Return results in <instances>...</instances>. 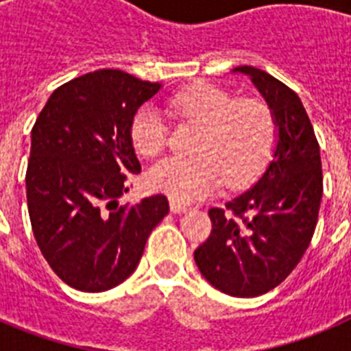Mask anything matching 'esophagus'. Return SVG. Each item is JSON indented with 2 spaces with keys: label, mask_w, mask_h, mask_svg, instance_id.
<instances>
[{
  "label": "esophagus",
  "mask_w": 351,
  "mask_h": 351,
  "mask_svg": "<svg viewBox=\"0 0 351 351\" xmlns=\"http://www.w3.org/2000/svg\"><path fill=\"white\" fill-rule=\"evenodd\" d=\"M170 210H172L173 214H182L188 210V207L184 206V204L181 202H176V200H170Z\"/></svg>",
  "instance_id": "1"
}]
</instances>
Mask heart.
Listing matches in <instances>:
<instances>
[{
  "mask_svg": "<svg viewBox=\"0 0 351 351\" xmlns=\"http://www.w3.org/2000/svg\"><path fill=\"white\" fill-rule=\"evenodd\" d=\"M172 117L200 126L193 158H163L149 167L145 184L176 202H195L218 191L221 182L243 188L265 169L278 138L274 114L258 100H235L230 93L197 84L167 100ZM130 142L141 156H156L169 132L156 110L141 107L128 128Z\"/></svg>",
  "mask_w": 351,
  "mask_h": 351,
  "instance_id": "obj_1",
  "label": "heart"
}]
</instances>
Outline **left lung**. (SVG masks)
<instances>
[{
  "instance_id": "left-lung-1",
  "label": "left lung",
  "mask_w": 351,
  "mask_h": 351,
  "mask_svg": "<svg viewBox=\"0 0 351 351\" xmlns=\"http://www.w3.org/2000/svg\"><path fill=\"white\" fill-rule=\"evenodd\" d=\"M251 77L274 114V160L253 188L213 207V230L195 250L202 276L232 297H258L283 283L315 234L322 193L320 145L302 101L287 84L253 66Z\"/></svg>"
}]
</instances>
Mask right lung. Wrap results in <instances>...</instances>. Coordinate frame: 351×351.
Masks as SVG:
<instances>
[{
    "mask_svg": "<svg viewBox=\"0 0 351 351\" xmlns=\"http://www.w3.org/2000/svg\"><path fill=\"white\" fill-rule=\"evenodd\" d=\"M160 88L121 70L91 71L56 89L31 130V228L43 258L75 290L123 283L169 213L165 195L117 204L130 176L141 172L130 121Z\"/></svg>",
    "mask_w": 351,
    "mask_h": 351,
    "instance_id": "1",
    "label": "right lung"
}]
</instances>
